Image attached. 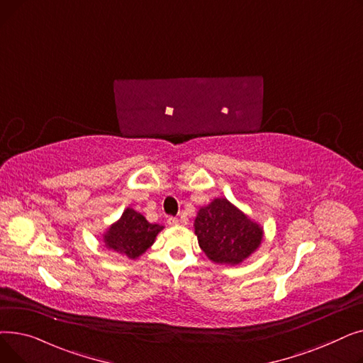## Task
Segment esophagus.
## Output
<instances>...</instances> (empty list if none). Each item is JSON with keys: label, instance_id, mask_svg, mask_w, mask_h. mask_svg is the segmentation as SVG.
<instances>
[{"label": "esophagus", "instance_id": "obj_1", "mask_svg": "<svg viewBox=\"0 0 363 363\" xmlns=\"http://www.w3.org/2000/svg\"><path fill=\"white\" fill-rule=\"evenodd\" d=\"M178 223H179L178 218H174V216H170V218H167V225H169V226H177Z\"/></svg>", "mask_w": 363, "mask_h": 363}]
</instances>
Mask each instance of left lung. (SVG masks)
<instances>
[{"instance_id": "1", "label": "left lung", "mask_w": 363, "mask_h": 363, "mask_svg": "<svg viewBox=\"0 0 363 363\" xmlns=\"http://www.w3.org/2000/svg\"><path fill=\"white\" fill-rule=\"evenodd\" d=\"M199 244L215 263L237 264L249 257L263 238L260 225L245 216L226 199L201 207L194 220Z\"/></svg>"}]
</instances>
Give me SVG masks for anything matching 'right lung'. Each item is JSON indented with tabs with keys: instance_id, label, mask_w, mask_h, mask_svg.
Segmentation results:
<instances>
[{
	"instance_id": "right-lung-1",
	"label": "right lung",
	"mask_w": 363,
	"mask_h": 363,
	"mask_svg": "<svg viewBox=\"0 0 363 363\" xmlns=\"http://www.w3.org/2000/svg\"><path fill=\"white\" fill-rule=\"evenodd\" d=\"M163 230L159 223H150L133 208H126L121 219L103 235L106 247L129 259H137L155 242Z\"/></svg>"
}]
</instances>
